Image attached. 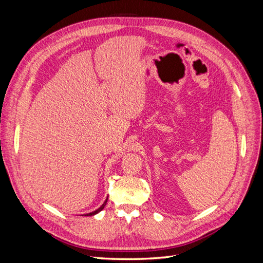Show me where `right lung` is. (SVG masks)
Listing matches in <instances>:
<instances>
[{
	"label": "right lung",
	"instance_id": "add662e5",
	"mask_svg": "<svg viewBox=\"0 0 263 263\" xmlns=\"http://www.w3.org/2000/svg\"><path fill=\"white\" fill-rule=\"evenodd\" d=\"M106 202H107V200H106V201H105L104 203H103V205L101 206V208H100V209H98L97 211H94V212H92V213H89V214H86V215H85V216H92V215H95V214H98L99 212H101V211H102L103 209H104V206L106 205Z\"/></svg>",
	"mask_w": 263,
	"mask_h": 263
}]
</instances>
